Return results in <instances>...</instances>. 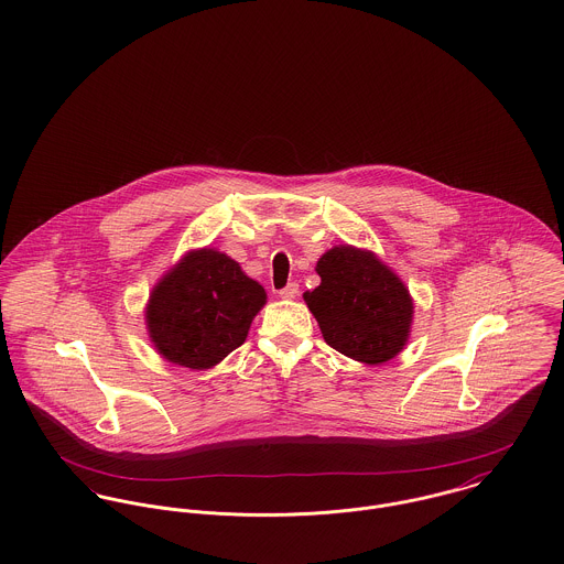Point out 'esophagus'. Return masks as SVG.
Masks as SVG:
<instances>
[{"label":"esophagus","mask_w":564,"mask_h":564,"mask_svg":"<svg viewBox=\"0 0 564 564\" xmlns=\"http://www.w3.org/2000/svg\"><path fill=\"white\" fill-rule=\"evenodd\" d=\"M279 296L285 301H292L299 296V283H288L283 290H279Z\"/></svg>","instance_id":"34e87169"}]
</instances>
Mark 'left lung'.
I'll list each match as a JSON object with an SVG mask.
<instances>
[{
	"mask_svg": "<svg viewBox=\"0 0 564 564\" xmlns=\"http://www.w3.org/2000/svg\"><path fill=\"white\" fill-rule=\"evenodd\" d=\"M315 270L322 283L303 299L324 341L370 366L393 359L404 348L413 319L404 283L372 252L352 247L324 252Z\"/></svg>",
	"mask_w": 564,
	"mask_h": 564,
	"instance_id": "1",
	"label": "left lung"
}]
</instances>
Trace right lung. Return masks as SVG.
<instances>
[{
  "mask_svg": "<svg viewBox=\"0 0 564 564\" xmlns=\"http://www.w3.org/2000/svg\"><path fill=\"white\" fill-rule=\"evenodd\" d=\"M263 305V288L231 257L203 249L186 254L155 285L147 326L164 359L207 370L245 344Z\"/></svg>",
  "mask_w": 564,
  "mask_h": 564,
  "instance_id": "add662e5",
  "label": "right lung"
}]
</instances>
